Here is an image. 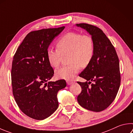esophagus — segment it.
<instances>
[{"instance_id":"1","label":"esophagus","mask_w":133,"mask_h":133,"mask_svg":"<svg viewBox=\"0 0 133 133\" xmlns=\"http://www.w3.org/2000/svg\"><path fill=\"white\" fill-rule=\"evenodd\" d=\"M74 83L73 81H67V83L68 85H71V84H72Z\"/></svg>"}]
</instances>
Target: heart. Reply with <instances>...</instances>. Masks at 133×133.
I'll list each match as a JSON object with an SVG mask.
<instances>
[{
	"label": "heart",
	"instance_id": "b5f03b06",
	"mask_svg": "<svg viewBox=\"0 0 133 133\" xmlns=\"http://www.w3.org/2000/svg\"><path fill=\"white\" fill-rule=\"evenodd\" d=\"M57 49H48L47 58L52 67L56 68L62 62L63 57L69 55L68 66L56 70L59 78L73 79L80 69L85 68L90 64L94 55V42L89 35H82L77 32H69L60 38L56 43Z\"/></svg>",
	"mask_w": 133,
	"mask_h": 133
}]
</instances>
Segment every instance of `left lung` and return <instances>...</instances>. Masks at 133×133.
Wrapping results in <instances>:
<instances>
[{"mask_svg":"<svg viewBox=\"0 0 133 133\" xmlns=\"http://www.w3.org/2000/svg\"><path fill=\"white\" fill-rule=\"evenodd\" d=\"M77 25L90 34L95 46L91 62L79 75L87 81H77L82 90L77 101L86 109L101 112L113 102L119 91L121 81L119 57L112 43L99 28L86 23Z\"/></svg>","mask_w":133,"mask_h":133,"instance_id":"1","label":"left lung"}]
</instances>
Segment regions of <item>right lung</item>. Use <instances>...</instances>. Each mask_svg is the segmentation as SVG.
Wrapping results in <instances>:
<instances>
[{
  "instance_id": "1",
  "label": "right lung",
  "mask_w": 133,
  "mask_h": 133,
  "mask_svg": "<svg viewBox=\"0 0 133 133\" xmlns=\"http://www.w3.org/2000/svg\"><path fill=\"white\" fill-rule=\"evenodd\" d=\"M64 26L28 33L14 55L11 76L13 94L18 108L27 116L43 120L58 108L57 94L66 86L64 79L49 81L54 70L47 50Z\"/></svg>"
}]
</instances>
